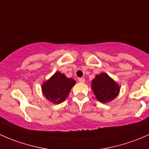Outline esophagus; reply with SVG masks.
<instances>
[{"mask_svg":"<svg viewBox=\"0 0 149 149\" xmlns=\"http://www.w3.org/2000/svg\"><path fill=\"white\" fill-rule=\"evenodd\" d=\"M78 81H79V82H82V83H83V82H85V79H84V78L80 77V78H78Z\"/></svg>","mask_w":149,"mask_h":149,"instance_id":"esophagus-1","label":"esophagus"}]
</instances>
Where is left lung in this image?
I'll return each instance as SVG.
<instances>
[{
    "instance_id": "8db88e82",
    "label": "left lung",
    "mask_w": 149,
    "mask_h": 149,
    "mask_svg": "<svg viewBox=\"0 0 149 149\" xmlns=\"http://www.w3.org/2000/svg\"><path fill=\"white\" fill-rule=\"evenodd\" d=\"M92 89L96 98L101 102L111 101L118 95L120 87L106 73L96 75L92 81Z\"/></svg>"
}]
</instances>
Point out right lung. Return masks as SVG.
Returning <instances> with one entry per match:
<instances>
[{
    "label": "right lung",
    "mask_w": 149,
    "mask_h": 149,
    "mask_svg": "<svg viewBox=\"0 0 149 149\" xmlns=\"http://www.w3.org/2000/svg\"><path fill=\"white\" fill-rule=\"evenodd\" d=\"M74 85V79L67 78L64 74L56 72L42 85L43 94L49 101L59 104L66 99Z\"/></svg>",
    "instance_id": "obj_1"
}]
</instances>
